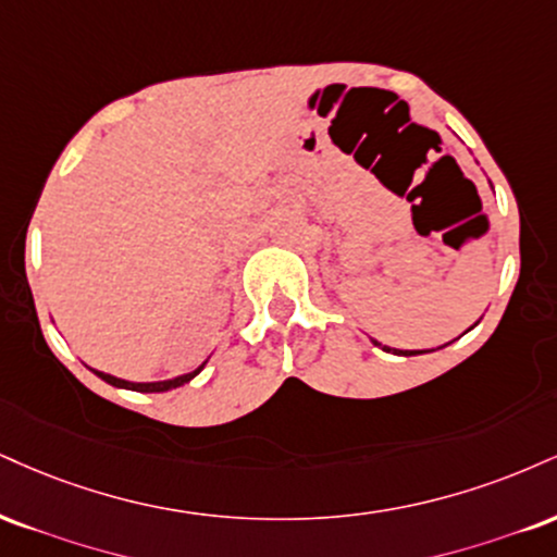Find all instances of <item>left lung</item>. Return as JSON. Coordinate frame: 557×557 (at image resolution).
I'll list each match as a JSON object with an SVG mask.
<instances>
[{
  "instance_id": "left-lung-1",
  "label": "left lung",
  "mask_w": 557,
  "mask_h": 557,
  "mask_svg": "<svg viewBox=\"0 0 557 557\" xmlns=\"http://www.w3.org/2000/svg\"><path fill=\"white\" fill-rule=\"evenodd\" d=\"M373 345H379V343H376V339H373ZM384 350H388V347H384ZM394 352H397V350H394ZM420 352H428V350H405V352H401V350H399L397 355H420Z\"/></svg>"
}]
</instances>
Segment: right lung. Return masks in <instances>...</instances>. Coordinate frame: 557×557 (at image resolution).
<instances>
[{
	"label": "right lung",
	"instance_id": "add662e5",
	"mask_svg": "<svg viewBox=\"0 0 557 557\" xmlns=\"http://www.w3.org/2000/svg\"><path fill=\"white\" fill-rule=\"evenodd\" d=\"M205 363L197 368V371L191 373H184V376H176V379H169V381H152V384H134V381H124V379H116V376H109V373H100V371H92L96 376H100L106 381V384L111 386H119V388H132V392H169V388H176V386H184L189 384V381L197 376L199 371H202Z\"/></svg>",
	"mask_w": 557,
	"mask_h": 557
}]
</instances>
